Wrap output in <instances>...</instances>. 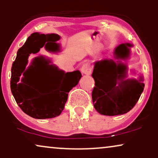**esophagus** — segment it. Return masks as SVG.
Masks as SVG:
<instances>
[{"mask_svg":"<svg viewBox=\"0 0 158 158\" xmlns=\"http://www.w3.org/2000/svg\"><path fill=\"white\" fill-rule=\"evenodd\" d=\"M81 72L85 75H90L92 72V67L91 65L88 63H85L81 66Z\"/></svg>","mask_w":158,"mask_h":158,"instance_id":"34e87169","label":"esophagus"}]
</instances>
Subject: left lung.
I'll use <instances>...</instances> for the list:
<instances>
[{"mask_svg":"<svg viewBox=\"0 0 158 158\" xmlns=\"http://www.w3.org/2000/svg\"><path fill=\"white\" fill-rule=\"evenodd\" d=\"M130 43L121 44L114 49L117 61L102 59L94 62L92 77L95 87L92 91V100L98 113L106 116L124 114L129 111L138 101L144 89L143 75L137 79H128L126 61L131 55Z\"/></svg>","mask_w":158,"mask_h":158,"instance_id":"8db88e82","label":"left lung"}]
</instances>
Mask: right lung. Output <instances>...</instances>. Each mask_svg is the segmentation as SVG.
<instances>
[{"label": "right lung", "mask_w": 158, "mask_h": 158, "mask_svg": "<svg viewBox=\"0 0 158 158\" xmlns=\"http://www.w3.org/2000/svg\"><path fill=\"white\" fill-rule=\"evenodd\" d=\"M60 39L58 34L45 35L34 32L18 50L15 60L12 63L11 91L21 109L32 118L48 119L60 115L68 100V93L78 85L81 77L79 70L65 73L52 64L50 59L42 56L34 58L30 66L26 68L30 54L37 53L43 47L49 52H56L59 48L56 41ZM38 59L44 60L56 73L50 83V89L47 92L34 88L29 81V72L35 67V64ZM21 75L23 76L21 79Z\"/></svg>", "instance_id": "add662e5"}]
</instances>
